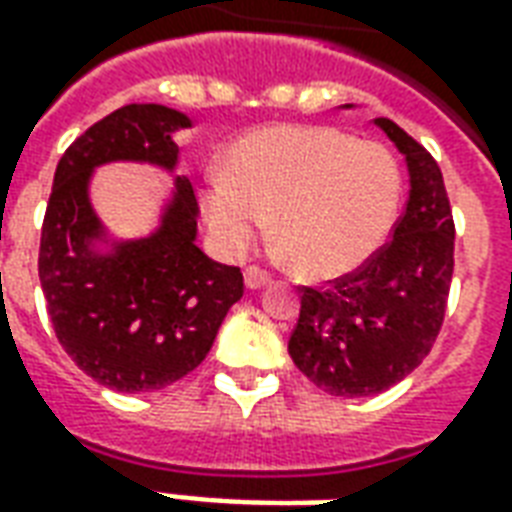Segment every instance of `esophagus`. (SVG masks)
Returning <instances> with one entry per match:
<instances>
[{"label":"esophagus","instance_id":"1","mask_svg":"<svg viewBox=\"0 0 512 512\" xmlns=\"http://www.w3.org/2000/svg\"><path fill=\"white\" fill-rule=\"evenodd\" d=\"M244 282H246V288H249V290H257V288H263V285H268V282H271V274H268V271H263L260 266H249L244 271Z\"/></svg>","mask_w":512,"mask_h":512}]
</instances>
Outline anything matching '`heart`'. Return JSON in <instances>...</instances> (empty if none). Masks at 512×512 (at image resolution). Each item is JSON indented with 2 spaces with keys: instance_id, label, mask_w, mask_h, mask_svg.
I'll return each mask as SVG.
<instances>
[{
  "instance_id": "obj_1",
  "label": "heart",
  "mask_w": 512,
  "mask_h": 512,
  "mask_svg": "<svg viewBox=\"0 0 512 512\" xmlns=\"http://www.w3.org/2000/svg\"><path fill=\"white\" fill-rule=\"evenodd\" d=\"M400 169L378 142L329 126H266L241 136L202 191L208 230L241 255L274 219V238L307 277L362 266L395 222Z\"/></svg>"
}]
</instances>
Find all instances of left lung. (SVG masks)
Here are the masks:
<instances>
[{
	"label": "left lung",
	"mask_w": 512,
	"mask_h": 512,
	"mask_svg": "<svg viewBox=\"0 0 512 512\" xmlns=\"http://www.w3.org/2000/svg\"><path fill=\"white\" fill-rule=\"evenodd\" d=\"M376 126L406 156V211L356 271L301 288L288 343L293 365L334 397L378 395L422 365L441 332L455 266V224L436 158L392 120L378 117Z\"/></svg>",
	"instance_id": "8db88e82"
}]
</instances>
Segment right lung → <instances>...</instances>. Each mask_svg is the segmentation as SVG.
Masks as SVG:
<instances>
[{
	"label": "right lung",
	"mask_w": 512,
	"mask_h": 512,
	"mask_svg": "<svg viewBox=\"0 0 512 512\" xmlns=\"http://www.w3.org/2000/svg\"><path fill=\"white\" fill-rule=\"evenodd\" d=\"M189 126L169 106L128 104L87 128L54 172L38 255L46 310L76 367L117 392H156L189 376L244 296L241 268L194 244L197 197L180 175L156 233L95 252L106 230L90 205V172L109 161L175 169V131Z\"/></svg>",
	"instance_id": "obj_1"
}]
</instances>
